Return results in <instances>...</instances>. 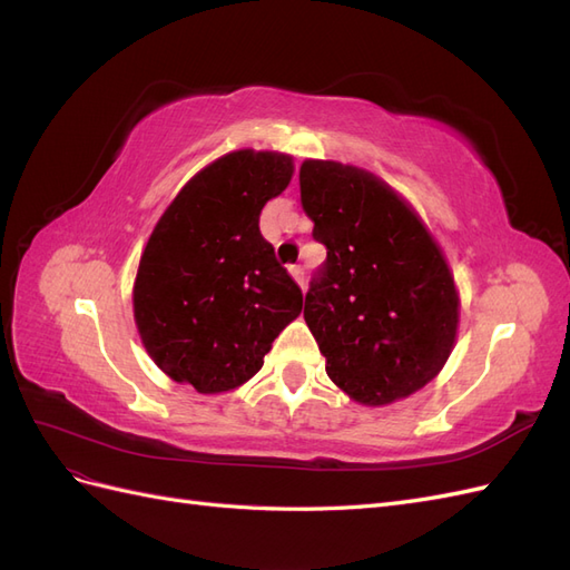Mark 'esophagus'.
<instances>
[{
  "label": "esophagus",
  "mask_w": 570,
  "mask_h": 570,
  "mask_svg": "<svg viewBox=\"0 0 570 570\" xmlns=\"http://www.w3.org/2000/svg\"><path fill=\"white\" fill-rule=\"evenodd\" d=\"M289 273H292V278H295V281L299 283V287H304V281H306V278H304V268H302V266H292Z\"/></svg>",
  "instance_id": "34e87169"
}]
</instances>
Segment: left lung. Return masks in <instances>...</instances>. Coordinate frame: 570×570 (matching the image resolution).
I'll return each mask as SVG.
<instances>
[{
	"label": "left lung",
	"instance_id": "8db88e82",
	"mask_svg": "<svg viewBox=\"0 0 570 570\" xmlns=\"http://www.w3.org/2000/svg\"><path fill=\"white\" fill-rule=\"evenodd\" d=\"M299 187L312 235L327 249L304 297L325 373L368 406L421 390L450 358L459 323L452 273L433 237L366 170L304 161Z\"/></svg>",
	"mask_w": 570,
	"mask_h": 570
}]
</instances>
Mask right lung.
Returning a JSON list of instances; mask_svg holds the SVG:
<instances>
[{
    "mask_svg": "<svg viewBox=\"0 0 570 570\" xmlns=\"http://www.w3.org/2000/svg\"><path fill=\"white\" fill-rule=\"evenodd\" d=\"M292 159L233 151L189 180L154 228L132 292L137 331L157 366L197 392H226L264 366L302 312V289L258 230Z\"/></svg>",
    "mask_w": 570,
    "mask_h": 570,
    "instance_id": "add662e5",
    "label": "right lung"
}]
</instances>
